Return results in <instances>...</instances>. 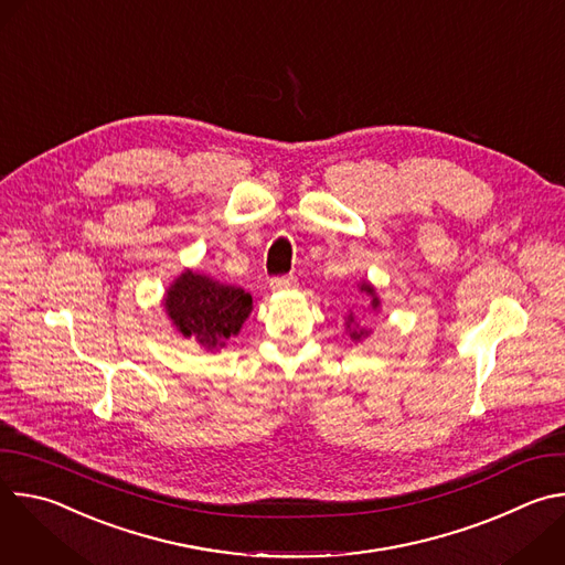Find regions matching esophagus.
Wrapping results in <instances>:
<instances>
[{"instance_id": "34e87169", "label": "esophagus", "mask_w": 565, "mask_h": 565, "mask_svg": "<svg viewBox=\"0 0 565 565\" xmlns=\"http://www.w3.org/2000/svg\"><path fill=\"white\" fill-rule=\"evenodd\" d=\"M292 286H295V279L288 277V275H284V277H273V279H270V288H273V290H284V288H292Z\"/></svg>"}]
</instances>
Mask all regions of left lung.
<instances>
[{
    "label": "left lung",
    "instance_id": "8db88e82",
    "mask_svg": "<svg viewBox=\"0 0 565 565\" xmlns=\"http://www.w3.org/2000/svg\"><path fill=\"white\" fill-rule=\"evenodd\" d=\"M362 290H364V292H369V295H371V297H373V301H371V306H373V308H377V303H380V301H377V297H375V295H373V288H371V286H369V284H362ZM351 324H353V315H351V317H349V329H351ZM362 335H364V333H362V331H353V333H351V338H353V340H360V338H362Z\"/></svg>",
    "mask_w": 565,
    "mask_h": 565
}]
</instances>
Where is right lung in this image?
<instances>
[{"label":"right lung","instance_id":"1","mask_svg":"<svg viewBox=\"0 0 565 565\" xmlns=\"http://www.w3.org/2000/svg\"><path fill=\"white\" fill-rule=\"evenodd\" d=\"M166 310L185 338H194L203 349L216 351L241 331L253 310V297L246 290L188 270L168 290Z\"/></svg>","mask_w":565,"mask_h":565}]
</instances>
